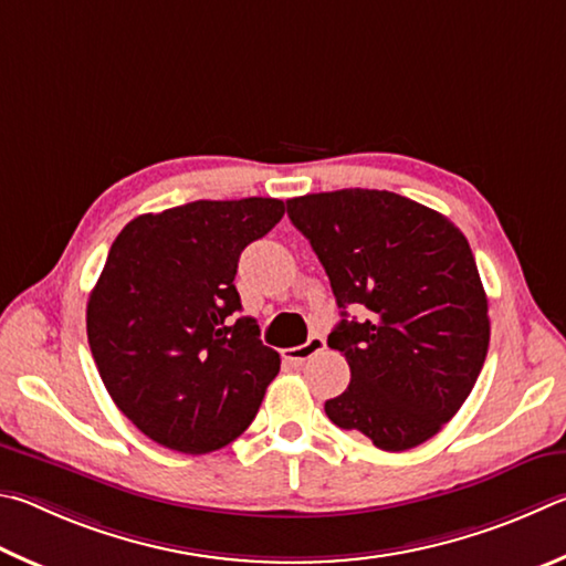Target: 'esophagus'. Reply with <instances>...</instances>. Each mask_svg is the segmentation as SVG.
Returning a JSON list of instances; mask_svg holds the SVG:
<instances>
[{"label": "esophagus", "instance_id": "esophagus-1", "mask_svg": "<svg viewBox=\"0 0 566 566\" xmlns=\"http://www.w3.org/2000/svg\"><path fill=\"white\" fill-rule=\"evenodd\" d=\"M323 350H325V338H321V335H311V338L305 340L303 345H295V348L283 350V358L293 363V365H301V363L311 360L313 355H318Z\"/></svg>", "mask_w": 566, "mask_h": 566}]
</instances>
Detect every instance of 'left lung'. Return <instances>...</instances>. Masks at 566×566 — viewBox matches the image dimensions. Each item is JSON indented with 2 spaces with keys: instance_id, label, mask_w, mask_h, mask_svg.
Instances as JSON below:
<instances>
[{
  "instance_id": "8db88e82",
  "label": "left lung",
  "mask_w": 566,
  "mask_h": 566,
  "mask_svg": "<svg viewBox=\"0 0 566 566\" xmlns=\"http://www.w3.org/2000/svg\"><path fill=\"white\" fill-rule=\"evenodd\" d=\"M285 203L343 308L328 345L348 360L350 385L325 415L385 452L418 448L454 418L488 358V295L468 238L392 191L343 188ZM348 304L369 318L348 322Z\"/></svg>"
}]
</instances>
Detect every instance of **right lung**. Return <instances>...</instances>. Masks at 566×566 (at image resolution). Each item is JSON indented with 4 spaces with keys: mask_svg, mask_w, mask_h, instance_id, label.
I'll use <instances>...</instances> for the list:
<instances>
[{
    "mask_svg": "<svg viewBox=\"0 0 566 566\" xmlns=\"http://www.w3.org/2000/svg\"><path fill=\"white\" fill-rule=\"evenodd\" d=\"M283 213L277 198L193 201L134 218L112 243L86 305L88 348L116 408L168 450L233 442L281 370L233 277Z\"/></svg>",
    "mask_w": 566,
    "mask_h": 566,
    "instance_id": "1",
    "label": "right lung"
}]
</instances>
